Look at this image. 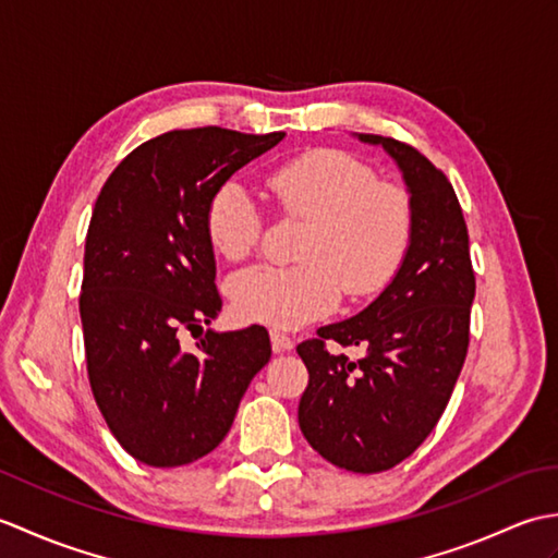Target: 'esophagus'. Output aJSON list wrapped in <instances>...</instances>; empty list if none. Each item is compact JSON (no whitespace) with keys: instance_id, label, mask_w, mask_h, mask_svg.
I'll return each mask as SVG.
<instances>
[{"instance_id":"esophagus-1","label":"esophagus","mask_w":558,"mask_h":558,"mask_svg":"<svg viewBox=\"0 0 558 558\" xmlns=\"http://www.w3.org/2000/svg\"><path fill=\"white\" fill-rule=\"evenodd\" d=\"M270 345H272V352H290L294 348V340L272 328L270 330Z\"/></svg>"}]
</instances>
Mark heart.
<instances>
[{
    "instance_id": "obj_1",
    "label": "heart",
    "mask_w": 558,
    "mask_h": 558,
    "mask_svg": "<svg viewBox=\"0 0 558 558\" xmlns=\"http://www.w3.org/2000/svg\"><path fill=\"white\" fill-rule=\"evenodd\" d=\"M266 192L280 216L310 228L300 266H258L232 280V310L244 322L300 328L333 312L342 290L372 298L396 278L414 225L408 189L378 180L345 150L316 148L276 165ZM206 234L220 256L244 260L260 242L264 216L240 184L225 182L210 196Z\"/></svg>"
}]
</instances>
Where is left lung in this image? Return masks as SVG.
Segmentation results:
<instances>
[{"mask_svg":"<svg viewBox=\"0 0 558 558\" xmlns=\"http://www.w3.org/2000/svg\"><path fill=\"white\" fill-rule=\"evenodd\" d=\"M400 165L412 198V240L393 282L357 316L298 345L310 372L300 429L336 468L374 475L410 458L434 432L470 345L475 270L468 225L448 177L405 141L360 134ZM328 341L360 344L362 361Z\"/></svg>","mask_w":558,"mask_h":558,"instance_id":"1","label":"left lung"}]
</instances>
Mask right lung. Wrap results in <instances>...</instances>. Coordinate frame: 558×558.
<instances>
[{
  "label": "right lung",
  "instance_id": "add662e5",
  "mask_svg": "<svg viewBox=\"0 0 558 558\" xmlns=\"http://www.w3.org/2000/svg\"><path fill=\"white\" fill-rule=\"evenodd\" d=\"M282 136L174 129L129 153L98 194L78 294L88 381L117 441L150 468L208 456L270 360L264 326L201 336L222 310L206 210ZM184 332L199 336L192 351Z\"/></svg>",
  "mask_w": 558,
  "mask_h": 558
}]
</instances>
